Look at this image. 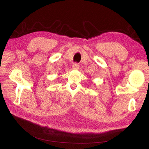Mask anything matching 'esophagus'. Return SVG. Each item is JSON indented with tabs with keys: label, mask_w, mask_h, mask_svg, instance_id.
<instances>
[{
	"label": "esophagus",
	"mask_w": 149,
	"mask_h": 149,
	"mask_svg": "<svg viewBox=\"0 0 149 149\" xmlns=\"http://www.w3.org/2000/svg\"><path fill=\"white\" fill-rule=\"evenodd\" d=\"M72 68L74 70H78L79 69V65L77 63H74L72 65Z\"/></svg>",
	"instance_id": "esophagus-1"
}]
</instances>
